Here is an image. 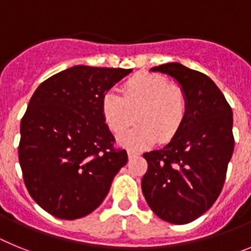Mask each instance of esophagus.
Here are the masks:
<instances>
[{
    "mask_svg": "<svg viewBox=\"0 0 251 251\" xmlns=\"http://www.w3.org/2000/svg\"><path fill=\"white\" fill-rule=\"evenodd\" d=\"M127 153H128V157H129V158H133V157H137L141 154V153L137 152V151H134V150H128Z\"/></svg>",
    "mask_w": 251,
    "mask_h": 251,
    "instance_id": "obj_1",
    "label": "esophagus"
}]
</instances>
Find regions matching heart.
I'll return each mask as SVG.
<instances>
[{
  "mask_svg": "<svg viewBox=\"0 0 251 251\" xmlns=\"http://www.w3.org/2000/svg\"><path fill=\"white\" fill-rule=\"evenodd\" d=\"M187 110V95L182 88L151 73L130 77L124 84L123 94L109 90L101 99L103 118L114 133L126 129L138 115V126L118 137L121 145L130 148L150 147L157 138L170 142L182 127Z\"/></svg>",
  "mask_w": 251,
  "mask_h": 251,
  "instance_id": "b5f03b06",
  "label": "heart"
}]
</instances>
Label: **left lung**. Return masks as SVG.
Masks as SVG:
<instances>
[{
    "instance_id": "left-lung-1",
    "label": "left lung",
    "mask_w": 251,
    "mask_h": 251,
    "mask_svg": "<svg viewBox=\"0 0 251 251\" xmlns=\"http://www.w3.org/2000/svg\"><path fill=\"white\" fill-rule=\"evenodd\" d=\"M151 72L172 76L187 95L182 127L168 145L143 154L148 170L142 191L154 214L171 224L196 220L214 205L223 190L234 152L232 110L216 84L179 63Z\"/></svg>"
}]
</instances>
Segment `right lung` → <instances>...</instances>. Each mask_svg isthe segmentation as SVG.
Masks as SVG:
<instances>
[{"instance_id": "right-lung-1", "label": "right lung", "mask_w": 251, "mask_h": 251, "mask_svg": "<svg viewBox=\"0 0 251 251\" xmlns=\"http://www.w3.org/2000/svg\"><path fill=\"white\" fill-rule=\"evenodd\" d=\"M132 69L76 65L37 86L22 117L19 161L26 188L57 219L89 215L128 161L115 150L103 95Z\"/></svg>"}]
</instances>
